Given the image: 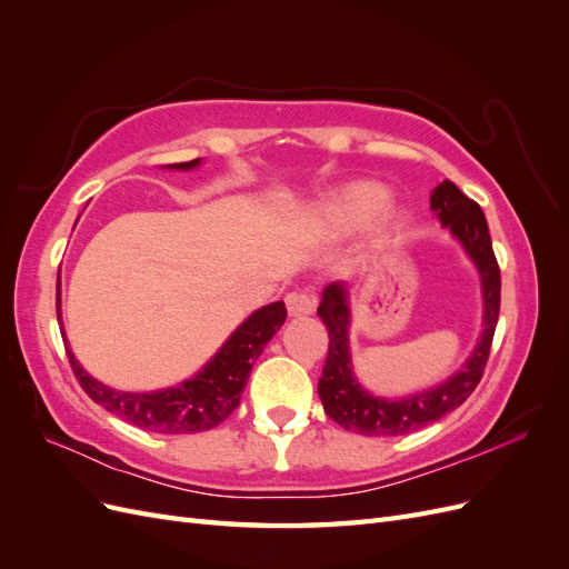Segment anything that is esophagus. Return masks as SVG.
I'll use <instances>...</instances> for the list:
<instances>
[{"label":"esophagus","instance_id":"obj_1","mask_svg":"<svg viewBox=\"0 0 569 569\" xmlns=\"http://www.w3.org/2000/svg\"><path fill=\"white\" fill-rule=\"evenodd\" d=\"M316 306H318V299H316L313 291H308V289L291 291V295L287 297V311H289V316H295V318L311 316L316 311Z\"/></svg>","mask_w":569,"mask_h":569}]
</instances>
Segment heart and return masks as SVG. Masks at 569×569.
<instances>
[{"instance_id": "obj_1", "label": "heart", "mask_w": 569, "mask_h": 569, "mask_svg": "<svg viewBox=\"0 0 569 569\" xmlns=\"http://www.w3.org/2000/svg\"><path fill=\"white\" fill-rule=\"evenodd\" d=\"M387 199H389V192L380 182L356 180V182L343 184L318 203L316 209L318 228L325 234H332V237L353 234L358 230H363L366 226H370V222L387 206ZM399 226H401V216L396 211H385L380 217L382 234L396 232Z\"/></svg>"}]
</instances>
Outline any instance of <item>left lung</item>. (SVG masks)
<instances>
[{
	"mask_svg": "<svg viewBox=\"0 0 569 569\" xmlns=\"http://www.w3.org/2000/svg\"><path fill=\"white\" fill-rule=\"evenodd\" d=\"M432 209L437 211L441 226L460 239L465 251L479 268L481 289H485V335H481L472 358L449 382L401 401L375 399L366 389H360L351 372L347 287L341 282L327 287L322 291L318 316L327 327V335H330V349H327L318 393L327 416L351 432L366 437H399L416 432V429L441 420L446 412L468 401V396L477 389L481 375H485L498 311H501V268H498L491 247L487 218L479 203L465 197L449 180L435 189Z\"/></svg>",
	"mask_w": 569,
	"mask_h": 569,
	"instance_id": "obj_1",
	"label": "left lung"
}]
</instances>
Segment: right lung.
Masks as SVG:
<instances>
[{
    "instance_id": "1",
    "label": "right lung",
    "mask_w": 569,
    "mask_h": 569,
    "mask_svg": "<svg viewBox=\"0 0 569 569\" xmlns=\"http://www.w3.org/2000/svg\"><path fill=\"white\" fill-rule=\"evenodd\" d=\"M199 159L176 163L173 168H192ZM57 318H59V280H57ZM287 318L282 301L270 303L256 311L249 320L237 327L232 337L222 343L194 380H187L180 387L151 391V393H128L109 389L80 368L76 356L68 351V363L80 382L82 391L99 406H104L113 416L126 420L147 432L159 435H194L213 429L232 416L247 387L249 372L256 358L263 353L266 343L280 330Z\"/></svg>"
}]
</instances>
